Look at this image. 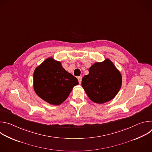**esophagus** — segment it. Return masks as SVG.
I'll use <instances>...</instances> for the list:
<instances>
[{
	"label": "esophagus",
	"mask_w": 152,
	"mask_h": 152,
	"mask_svg": "<svg viewBox=\"0 0 152 152\" xmlns=\"http://www.w3.org/2000/svg\"><path fill=\"white\" fill-rule=\"evenodd\" d=\"M77 79H78V81H79V84H80V83H81V82H82V77H81V76L77 77Z\"/></svg>",
	"instance_id": "1"
}]
</instances>
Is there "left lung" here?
Returning a JSON list of instances; mask_svg holds the SVG:
<instances>
[{
    "mask_svg": "<svg viewBox=\"0 0 152 152\" xmlns=\"http://www.w3.org/2000/svg\"><path fill=\"white\" fill-rule=\"evenodd\" d=\"M88 71L82 78V86L90 99L96 103L113 99L121 88L122 77L113 62L106 59L94 63Z\"/></svg>",
    "mask_w": 152,
    "mask_h": 152,
    "instance_id": "8db88e82",
    "label": "left lung"
}]
</instances>
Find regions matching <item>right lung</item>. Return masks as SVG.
<instances>
[{
    "label": "right lung",
    "instance_id": "right-lung-1",
    "mask_svg": "<svg viewBox=\"0 0 152 152\" xmlns=\"http://www.w3.org/2000/svg\"><path fill=\"white\" fill-rule=\"evenodd\" d=\"M76 77L65 70L59 61L48 58L34 72L35 93L48 103L59 105L66 100L75 86Z\"/></svg>",
    "mask_w": 152,
    "mask_h": 152
}]
</instances>
